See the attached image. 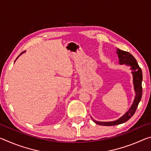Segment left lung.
Segmentation results:
<instances>
[{"instance_id": "left-lung-1", "label": "left lung", "mask_w": 151, "mask_h": 151, "mask_svg": "<svg viewBox=\"0 0 151 151\" xmlns=\"http://www.w3.org/2000/svg\"><path fill=\"white\" fill-rule=\"evenodd\" d=\"M116 54L118 55L119 63L120 65H125L130 66V69L132 70V81H133L134 90L135 93L134 99L133 101L131 106L130 107L129 111L125 112L121 118L114 121L110 122H101L97 121L93 119V121L96 124L99 125H103V126H113V125L120 124L127 122L131 117L133 116L135 111L139 105V102L141 100L142 89V73L141 68L139 67V65L137 62V60L129 52L122 50L119 48H116Z\"/></svg>"}]
</instances>
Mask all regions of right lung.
Returning a JSON list of instances; mask_svg holds the SVG:
<instances>
[{"instance_id": "obj_1", "label": "right lung", "mask_w": 151, "mask_h": 151, "mask_svg": "<svg viewBox=\"0 0 151 151\" xmlns=\"http://www.w3.org/2000/svg\"><path fill=\"white\" fill-rule=\"evenodd\" d=\"M24 52H25V51H24V52H22V53H20V55H22V54H23V53H24ZM20 55H19V56H18V57H17V58H19V57H20ZM17 59H16V60H17ZM16 60H15V61H16ZM15 61H14V62H15Z\"/></svg>"}]
</instances>
